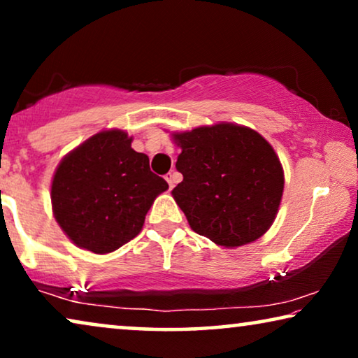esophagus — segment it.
<instances>
[{
  "mask_svg": "<svg viewBox=\"0 0 358 358\" xmlns=\"http://www.w3.org/2000/svg\"><path fill=\"white\" fill-rule=\"evenodd\" d=\"M166 180H168L169 187L173 189L174 185H176V182H178V174H176V173H169V174H166Z\"/></svg>",
  "mask_w": 358,
  "mask_h": 358,
  "instance_id": "obj_1",
  "label": "esophagus"
}]
</instances>
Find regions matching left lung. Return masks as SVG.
Instances as JSON below:
<instances>
[{
	"label": "left lung",
	"mask_w": 358,
	"mask_h": 358,
	"mask_svg": "<svg viewBox=\"0 0 358 358\" xmlns=\"http://www.w3.org/2000/svg\"><path fill=\"white\" fill-rule=\"evenodd\" d=\"M180 148L173 189L190 228L218 246L252 243L271 228L283 194V169L271 143L236 124L173 134Z\"/></svg>",
	"instance_id": "left-lung-1"
}]
</instances>
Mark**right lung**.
<instances>
[{
	"label": "right lung",
	"mask_w": 358,
	"mask_h": 358,
	"mask_svg": "<svg viewBox=\"0 0 358 358\" xmlns=\"http://www.w3.org/2000/svg\"><path fill=\"white\" fill-rule=\"evenodd\" d=\"M168 187L163 178L151 173L148 156L131 148L124 130H104L58 164L52 208L78 248L107 254L141 231L155 199Z\"/></svg>",
	"instance_id": "obj_1"
}]
</instances>
